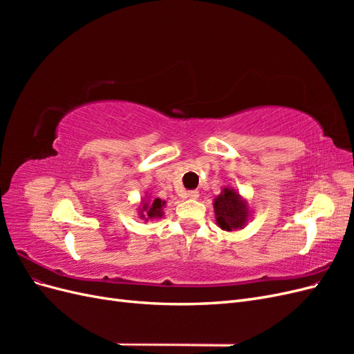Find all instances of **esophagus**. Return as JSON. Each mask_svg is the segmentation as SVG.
Listing matches in <instances>:
<instances>
[{
	"mask_svg": "<svg viewBox=\"0 0 354 354\" xmlns=\"http://www.w3.org/2000/svg\"><path fill=\"white\" fill-rule=\"evenodd\" d=\"M199 196V192L198 190H189L186 194V198L189 199H196Z\"/></svg>",
	"mask_w": 354,
	"mask_h": 354,
	"instance_id": "1",
	"label": "esophagus"
}]
</instances>
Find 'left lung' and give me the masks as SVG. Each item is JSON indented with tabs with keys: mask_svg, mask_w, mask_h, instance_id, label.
<instances>
[{
	"mask_svg": "<svg viewBox=\"0 0 354 354\" xmlns=\"http://www.w3.org/2000/svg\"><path fill=\"white\" fill-rule=\"evenodd\" d=\"M214 212L217 226L227 232L243 229L251 217L248 202L233 187H223L221 194L214 199Z\"/></svg>",
	"mask_w": 354,
	"mask_h": 354,
	"instance_id": "left-lung-1",
	"label": "left lung"
}]
</instances>
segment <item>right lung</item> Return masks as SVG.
<instances>
[{"label": "right lung", "mask_w": 354, "mask_h": 354, "mask_svg": "<svg viewBox=\"0 0 354 354\" xmlns=\"http://www.w3.org/2000/svg\"><path fill=\"white\" fill-rule=\"evenodd\" d=\"M165 207V201L162 199H142V205L138 207V217H140L142 220L145 221H149V220H156V218H160L164 216V211L162 208Z\"/></svg>", "instance_id": "add662e5"}]
</instances>
